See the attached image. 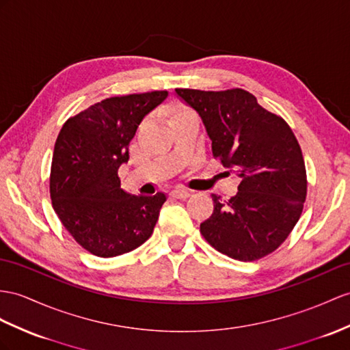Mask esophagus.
Returning <instances> with one entry per match:
<instances>
[{"label": "esophagus", "instance_id": "34e87169", "mask_svg": "<svg viewBox=\"0 0 350 350\" xmlns=\"http://www.w3.org/2000/svg\"><path fill=\"white\" fill-rule=\"evenodd\" d=\"M169 194H170V198H174V199H187L190 196L189 191L183 190V189H175V190L170 191Z\"/></svg>", "mask_w": 350, "mask_h": 350}]
</instances>
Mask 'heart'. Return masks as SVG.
<instances>
[{
  "instance_id": "heart-1",
  "label": "heart",
  "mask_w": 350,
  "mask_h": 350,
  "mask_svg": "<svg viewBox=\"0 0 350 350\" xmlns=\"http://www.w3.org/2000/svg\"><path fill=\"white\" fill-rule=\"evenodd\" d=\"M189 114H193L190 109H187V108H178V109H175V111H174L172 116H170V122H172V120H176V118H180V117L189 116Z\"/></svg>"
}]
</instances>
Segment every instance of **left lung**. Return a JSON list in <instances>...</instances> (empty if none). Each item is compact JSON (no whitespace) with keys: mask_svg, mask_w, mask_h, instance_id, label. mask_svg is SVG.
<instances>
[{"mask_svg":"<svg viewBox=\"0 0 350 350\" xmlns=\"http://www.w3.org/2000/svg\"><path fill=\"white\" fill-rule=\"evenodd\" d=\"M199 113L212 154L241 178L228 202L212 194L214 212L200 233L221 254L254 261L278 250L301 215L306 167L291 127L243 89H175Z\"/></svg>","mask_w":350,"mask_h":350,"instance_id":"left-lung-1","label":"left lung"}]
</instances>
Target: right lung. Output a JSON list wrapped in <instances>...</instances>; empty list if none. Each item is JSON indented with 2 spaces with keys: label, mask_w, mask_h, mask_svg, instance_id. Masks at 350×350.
I'll return each instance as SVG.
<instances>
[{
  "label": "right lung",
  "mask_w": 350,
  "mask_h": 350,
  "mask_svg": "<svg viewBox=\"0 0 350 350\" xmlns=\"http://www.w3.org/2000/svg\"><path fill=\"white\" fill-rule=\"evenodd\" d=\"M166 98V90L108 98L68 118L59 132L50 172L53 209L96 257L131 252L154 230L166 196L126 193L118 167L129 160L142 118Z\"/></svg>",
  "instance_id": "1"
}]
</instances>
